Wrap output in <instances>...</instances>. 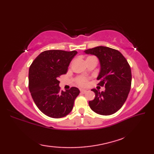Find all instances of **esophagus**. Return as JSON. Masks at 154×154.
<instances>
[{
  "mask_svg": "<svg viewBox=\"0 0 154 154\" xmlns=\"http://www.w3.org/2000/svg\"><path fill=\"white\" fill-rule=\"evenodd\" d=\"M87 90H85V89H81V93H85L86 92H87Z\"/></svg>",
  "mask_w": 154,
  "mask_h": 154,
  "instance_id": "34e87169",
  "label": "esophagus"
}]
</instances>
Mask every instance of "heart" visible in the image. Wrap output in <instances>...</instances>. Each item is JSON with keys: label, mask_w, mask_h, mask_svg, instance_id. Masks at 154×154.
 Masks as SVG:
<instances>
[{"label": "heart", "mask_w": 154, "mask_h": 154, "mask_svg": "<svg viewBox=\"0 0 154 154\" xmlns=\"http://www.w3.org/2000/svg\"><path fill=\"white\" fill-rule=\"evenodd\" d=\"M91 57H94L90 56L89 57H87V59L88 58H91ZM77 82L81 86H85L87 84V83H88V81H87V79L86 77H79L77 78Z\"/></svg>", "instance_id": "heart-1"}]
</instances>
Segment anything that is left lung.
Wrapping results in <instances>:
<instances>
[{"label":"left lung","mask_w":154,"mask_h":154,"mask_svg":"<svg viewBox=\"0 0 154 154\" xmlns=\"http://www.w3.org/2000/svg\"><path fill=\"white\" fill-rule=\"evenodd\" d=\"M99 58L100 71L97 80L99 85L105 87L100 92L92 91L95 97L89 102L91 110L100 115H110L117 112L125 103L131 87L132 73L129 63L119 51L98 46L85 51Z\"/></svg>","instance_id":"obj_1"}]
</instances>
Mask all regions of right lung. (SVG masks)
<instances>
[{
	"instance_id": "obj_1",
	"label": "right lung",
	"mask_w": 154,
	"mask_h": 154,
	"mask_svg": "<svg viewBox=\"0 0 154 154\" xmlns=\"http://www.w3.org/2000/svg\"><path fill=\"white\" fill-rule=\"evenodd\" d=\"M76 51H44L35 59L29 69V90L35 105L45 115L54 118L67 116L73 109L80 91L71 87L60 90L59 77L66 74Z\"/></svg>"
}]
</instances>
